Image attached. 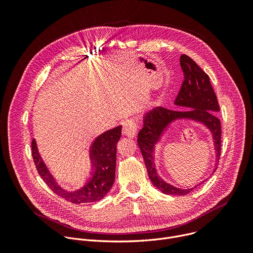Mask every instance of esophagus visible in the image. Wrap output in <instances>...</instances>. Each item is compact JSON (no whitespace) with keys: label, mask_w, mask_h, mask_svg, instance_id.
<instances>
[{"label":"esophagus","mask_w":253,"mask_h":253,"mask_svg":"<svg viewBox=\"0 0 253 253\" xmlns=\"http://www.w3.org/2000/svg\"><path fill=\"white\" fill-rule=\"evenodd\" d=\"M137 122L134 118H128V119H125L124 122H123V130H122V133L123 135L127 136V137H130V138H133L136 134V131H137Z\"/></svg>","instance_id":"34e87169"}]
</instances>
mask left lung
Instances as JSON below:
<instances>
[{"label": "left lung", "instance_id": "1", "mask_svg": "<svg viewBox=\"0 0 253 253\" xmlns=\"http://www.w3.org/2000/svg\"><path fill=\"white\" fill-rule=\"evenodd\" d=\"M180 66L183 71L184 81L174 103L180 107L190 108V110L175 111L163 107L153 108L144 115L143 128L139 131L137 138L152 184L168 195H186L205 181L192 188L182 189L167 183L158 175L154 162L155 145L172 122L178 119L193 120L203 124L211 132L216 153L213 172L217 169L221 147V123L216 115L219 112V104L210 84L209 76L187 55L180 57Z\"/></svg>", "mask_w": 253, "mask_h": 253}]
</instances>
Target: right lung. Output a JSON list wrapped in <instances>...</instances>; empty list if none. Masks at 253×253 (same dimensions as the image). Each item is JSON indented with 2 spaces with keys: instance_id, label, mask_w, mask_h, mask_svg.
Wrapping results in <instances>:
<instances>
[{
  "instance_id": "right-lung-1",
  "label": "right lung",
  "mask_w": 253,
  "mask_h": 253,
  "mask_svg": "<svg viewBox=\"0 0 253 253\" xmlns=\"http://www.w3.org/2000/svg\"><path fill=\"white\" fill-rule=\"evenodd\" d=\"M122 126H117L99 135L90 147L91 171L90 177L83 187L76 191H67L57 182L44 163L37 147V143L32 141V156L38 173L44 182L57 195L65 200L75 203L96 202L105 197L115 181L117 143L121 137Z\"/></svg>"
}]
</instances>
